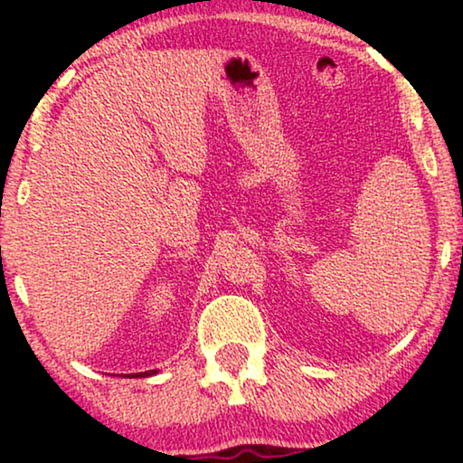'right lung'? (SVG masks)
<instances>
[{
    "instance_id": "1",
    "label": "right lung",
    "mask_w": 463,
    "mask_h": 463,
    "mask_svg": "<svg viewBox=\"0 0 463 463\" xmlns=\"http://www.w3.org/2000/svg\"><path fill=\"white\" fill-rule=\"evenodd\" d=\"M157 371H145V373H132L130 377H149V375H156Z\"/></svg>"
}]
</instances>
